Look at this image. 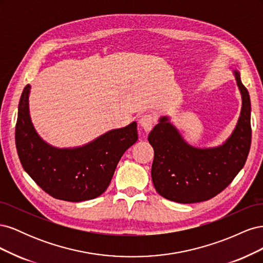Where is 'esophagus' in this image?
<instances>
[{"label": "esophagus", "instance_id": "1", "mask_svg": "<svg viewBox=\"0 0 263 263\" xmlns=\"http://www.w3.org/2000/svg\"><path fill=\"white\" fill-rule=\"evenodd\" d=\"M139 124L145 132H149L154 127L155 117L151 114H144L139 119Z\"/></svg>", "mask_w": 263, "mask_h": 263}]
</instances>
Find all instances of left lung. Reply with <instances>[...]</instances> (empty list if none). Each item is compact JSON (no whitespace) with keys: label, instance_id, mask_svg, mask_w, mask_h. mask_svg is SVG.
Returning a JSON list of instances; mask_svg holds the SVG:
<instances>
[{"label":"left lung","instance_id":"8db88e82","mask_svg":"<svg viewBox=\"0 0 263 263\" xmlns=\"http://www.w3.org/2000/svg\"><path fill=\"white\" fill-rule=\"evenodd\" d=\"M234 73L242 107L232 136L221 146H190L165 116L149 134L155 151L151 178L157 192L166 200L182 204L208 201L225 190L245 165L251 145V104L240 73Z\"/></svg>","mask_w":263,"mask_h":263}]
</instances>
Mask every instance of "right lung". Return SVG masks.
Masks as SVG:
<instances>
[{
    "mask_svg": "<svg viewBox=\"0 0 263 263\" xmlns=\"http://www.w3.org/2000/svg\"><path fill=\"white\" fill-rule=\"evenodd\" d=\"M24 89L18 104L15 142L21 163L46 193L57 200L82 202L105 192L125 151L138 139L137 124L113 129L85 146L54 148L38 136L30 121Z\"/></svg>",
    "mask_w": 263,
    "mask_h": 263,
    "instance_id": "add662e5",
    "label": "right lung"
}]
</instances>
